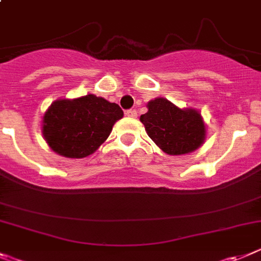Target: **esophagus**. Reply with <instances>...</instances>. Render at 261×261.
<instances>
[{"instance_id":"esophagus-1","label":"esophagus","mask_w":261,"mask_h":261,"mask_svg":"<svg viewBox=\"0 0 261 261\" xmlns=\"http://www.w3.org/2000/svg\"><path fill=\"white\" fill-rule=\"evenodd\" d=\"M124 114L127 115V117L135 118L138 115V112L135 110V109H128V110H126V112H124Z\"/></svg>"}]
</instances>
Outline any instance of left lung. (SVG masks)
I'll return each mask as SVG.
<instances>
[{"mask_svg": "<svg viewBox=\"0 0 261 261\" xmlns=\"http://www.w3.org/2000/svg\"><path fill=\"white\" fill-rule=\"evenodd\" d=\"M140 121L148 137L168 155L192 152L205 138V126L198 112L181 110L165 98L148 102V112L140 115Z\"/></svg>", "mask_w": 261, "mask_h": 261, "instance_id": "8db88e82", "label": "left lung"}]
</instances>
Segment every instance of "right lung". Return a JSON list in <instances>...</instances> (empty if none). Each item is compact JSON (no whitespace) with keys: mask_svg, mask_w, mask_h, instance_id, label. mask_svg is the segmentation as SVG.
I'll return each instance as SVG.
<instances>
[{"mask_svg":"<svg viewBox=\"0 0 261 261\" xmlns=\"http://www.w3.org/2000/svg\"><path fill=\"white\" fill-rule=\"evenodd\" d=\"M123 117L117 103L94 94L59 99L43 117V135L55 152L65 158L90 155L108 139L113 124Z\"/></svg>","mask_w":261,"mask_h":261,"instance_id":"add662e5","label":"right lung"}]
</instances>
